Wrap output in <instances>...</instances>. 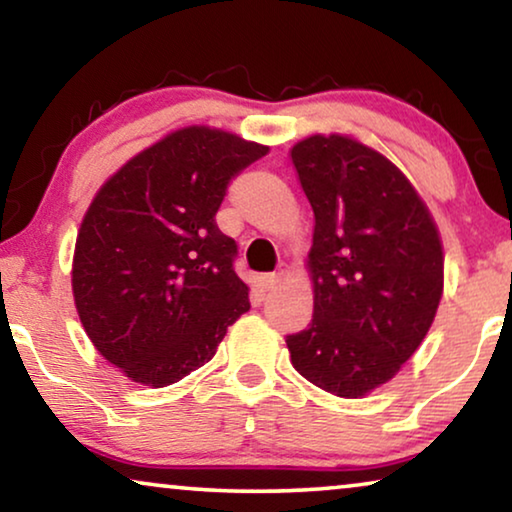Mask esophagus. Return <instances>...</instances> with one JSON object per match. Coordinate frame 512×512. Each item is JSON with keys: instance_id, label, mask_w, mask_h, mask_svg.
<instances>
[{"instance_id": "1", "label": "esophagus", "mask_w": 512, "mask_h": 512, "mask_svg": "<svg viewBox=\"0 0 512 512\" xmlns=\"http://www.w3.org/2000/svg\"><path fill=\"white\" fill-rule=\"evenodd\" d=\"M289 275V265H279L277 268V272H270V275H263L261 277V284H263V289L265 291H270V289H275V284H279L282 282V279Z\"/></svg>"}]
</instances>
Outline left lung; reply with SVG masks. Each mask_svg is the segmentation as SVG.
Wrapping results in <instances>:
<instances>
[{
    "mask_svg": "<svg viewBox=\"0 0 512 512\" xmlns=\"http://www.w3.org/2000/svg\"><path fill=\"white\" fill-rule=\"evenodd\" d=\"M291 160L314 212V314L286 338L291 363L319 389L361 398L429 333L443 296V244L415 186L370 146L312 135Z\"/></svg>",
    "mask_w": 512,
    "mask_h": 512,
    "instance_id": "8db88e82",
    "label": "left lung"
}]
</instances>
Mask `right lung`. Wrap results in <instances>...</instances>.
I'll return each mask as SVG.
<instances>
[{
    "label": "right lung",
    "instance_id": "right-lung-1",
    "mask_svg": "<svg viewBox=\"0 0 512 512\" xmlns=\"http://www.w3.org/2000/svg\"><path fill=\"white\" fill-rule=\"evenodd\" d=\"M268 151L191 125L130 158L90 202L74 249L76 312L97 352L132 382H179L249 310L237 244L214 216L230 179Z\"/></svg>",
    "mask_w": 512,
    "mask_h": 512
}]
</instances>
